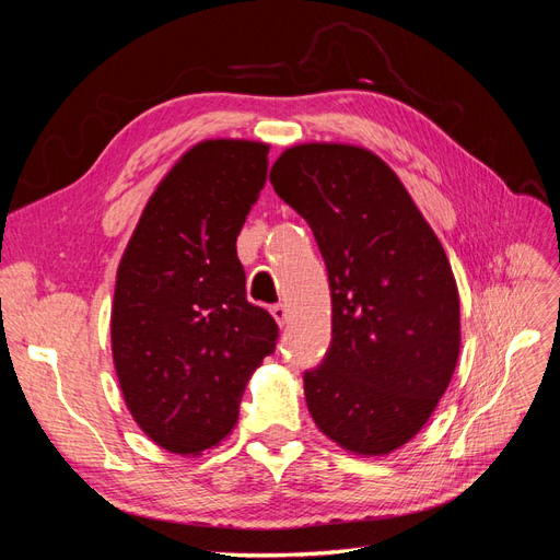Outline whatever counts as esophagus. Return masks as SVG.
<instances>
[{
  "label": "esophagus",
  "mask_w": 560,
  "mask_h": 560,
  "mask_svg": "<svg viewBox=\"0 0 560 560\" xmlns=\"http://www.w3.org/2000/svg\"><path fill=\"white\" fill-rule=\"evenodd\" d=\"M270 315L276 317V322H278L280 327H284L287 317H290V313H287V306H284V303H273V306H270Z\"/></svg>",
  "instance_id": "esophagus-1"
}]
</instances>
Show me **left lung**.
<instances>
[{
  "label": "left lung",
  "instance_id": "1",
  "mask_svg": "<svg viewBox=\"0 0 560 560\" xmlns=\"http://www.w3.org/2000/svg\"><path fill=\"white\" fill-rule=\"evenodd\" d=\"M270 184L308 222L329 276L331 343L303 371L315 425L352 453L395 451L425 425L460 352L444 247L366 149H287Z\"/></svg>",
  "mask_w": 560,
  "mask_h": 560
}]
</instances>
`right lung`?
<instances>
[{
	"instance_id": "add662e5",
	"label": "right lung",
	"mask_w": 560,
	"mask_h": 560,
	"mask_svg": "<svg viewBox=\"0 0 560 560\" xmlns=\"http://www.w3.org/2000/svg\"><path fill=\"white\" fill-rule=\"evenodd\" d=\"M266 173L261 142L196 144L149 198L118 266V383L138 425L173 453L222 442L249 374L278 343L276 319L245 296L235 252Z\"/></svg>"
}]
</instances>
